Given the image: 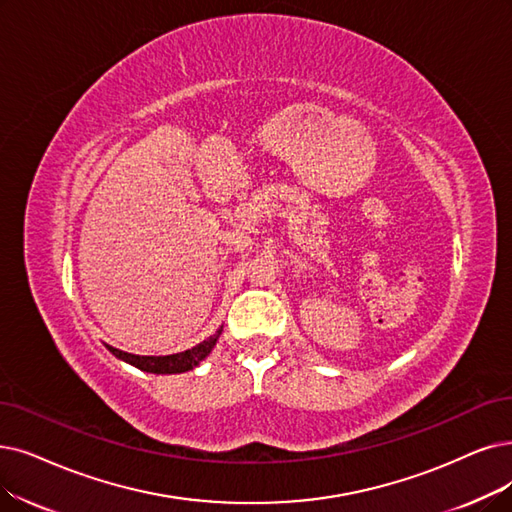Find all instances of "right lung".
Here are the masks:
<instances>
[{
	"instance_id": "right-lung-1",
	"label": "right lung",
	"mask_w": 512,
	"mask_h": 512,
	"mask_svg": "<svg viewBox=\"0 0 512 512\" xmlns=\"http://www.w3.org/2000/svg\"><path fill=\"white\" fill-rule=\"evenodd\" d=\"M220 332H222V327L214 336H210L208 340H203L197 346H193V349L176 353V355H166V357L132 355V353H124V351H119V349H113V346H109V344H107V349L117 359L138 367V370H142V372H149V374H182V372L193 370V367L199 365V361H203L212 353Z\"/></svg>"
}]
</instances>
